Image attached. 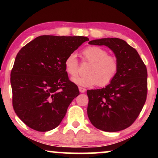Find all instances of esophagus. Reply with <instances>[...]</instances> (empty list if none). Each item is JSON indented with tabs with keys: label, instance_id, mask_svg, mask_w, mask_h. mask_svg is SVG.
<instances>
[{
	"label": "esophagus",
	"instance_id": "esophagus-1",
	"mask_svg": "<svg viewBox=\"0 0 158 158\" xmlns=\"http://www.w3.org/2000/svg\"><path fill=\"white\" fill-rule=\"evenodd\" d=\"M85 90H86L85 88H83L82 87H79V91L81 93H85Z\"/></svg>",
	"mask_w": 158,
	"mask_h": 158
}]
</instances>
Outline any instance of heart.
Returning <instances> with one entry per match:
<instances>
[{"label":"heart","instance_id":"heart-1","mask_svg":"<svg viewBox=\"0 0 158 158\" xmlns=\"http://www.w3.org/2000/svg\"><path fill=\"white\" fill-rule=\"evenodd\" d=\"M108 55V52L101 47H86L83 55L84 60L90 63L86 71L88 75L72 77L73 83L83 87H90L97 84L99 86L109 85L117 74L118 62L116 57ZM64 65L68 75L72 77L76 75L79 70L76 54L70 53L67 56Z\"/></svg>","mask_w":158,"mask_h":158}]
</instances>
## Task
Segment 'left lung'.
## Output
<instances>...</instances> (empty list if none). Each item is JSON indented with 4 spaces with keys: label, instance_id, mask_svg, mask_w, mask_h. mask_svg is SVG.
<instances>
[{
    "label": "left lung",
    "instance_id": "1",
    "mask_svg": "<svg viewBox=\"0 0 158 158\" xmlns=\"http://www.w3.org/2000/svg\"><path fill=\"white\" fill-rule=\"evenodd\" d=\"M88 44L109 47L118 60V70L105 88L87 90L88 116L100 130H123L133 124L146 101V66L137 51L121 39L102 38Z\"/></svg>",
    "mask_w": 158,
    "mask_h": 158
}]
</instances>
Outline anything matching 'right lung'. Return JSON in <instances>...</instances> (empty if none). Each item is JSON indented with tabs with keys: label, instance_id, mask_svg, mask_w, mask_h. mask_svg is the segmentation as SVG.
<instances>
[{
	"label": "right lung",
	"instance_id": "right-lung-1",
	"mask_svg": "<svg viewBox=\"0 0 158 158\" xmlns=\"http://www.w3.org/2000/svg\"><path fill=\"white\" fill-rule=\"evenodd\" d=\"M88 40L81 36H40L17 54L10 73L13 106L30 128L47 131L61 123L80 94L68 78L64 60Z\"/></svg>",
	"mask_w": 158,
	"mask_h": 158
}]
</instances>
